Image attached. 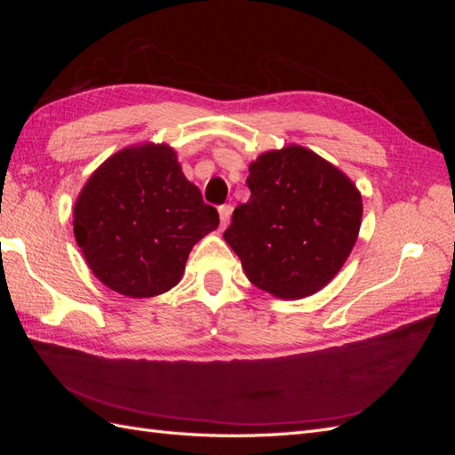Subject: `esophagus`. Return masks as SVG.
Here are the masks:
<instances>
[{
    "label": "esophagus",
    "mask_w": 455,
    "mask_h": 455,
    "mask_svg": "<svg viewBox=\"0 0 455 455\" xmlns=\"http://www.w3.org/2000/svg\"><path fill=\"white\" fill-rule=\"evenodd\" d=\"M231 212H233V209L229 204H222L218 209V214H220V226H222V229H226L228 228V224H229V220H231Z\"/></svg>",
    "instance_id": "1"
}]
</instances>
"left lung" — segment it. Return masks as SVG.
Here are the masks:
<instances>
[{"mask_svg": "<svg viewBox=\"0 0 455 455\" xmlns=\"http://www.w3.org/2000/svg\"><path fill=\"white\" fill-rule=\"evenodd\" d=\"M246 186L251 199L224 231L246 277L283 299L319 292L359 237V189L332 163L294 144L252 161Z\"/></svg>", "mask_w": 455, "mask_h": 455, "instance_id": "1", "label": "left lung"}]
</instances>
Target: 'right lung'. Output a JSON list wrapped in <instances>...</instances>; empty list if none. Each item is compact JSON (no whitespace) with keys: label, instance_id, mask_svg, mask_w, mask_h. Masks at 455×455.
Here are the masks:
<instances>
[{"label":"right lung","instance_id":"add662e5","mask_svg":"<svg viewBox=\"0 0 455 455\" xmlns=\"http://www.w3.org/2000/svg\"><path fill=\"white\" fill-rule=\"evenodd\" d=\"M218 212L167 144L117 151L92 172L74 206V235L102 284L151 298L180 283L194 244Z\"/></svg>","mask_w":455,"mask_h":455}]
</instances>
